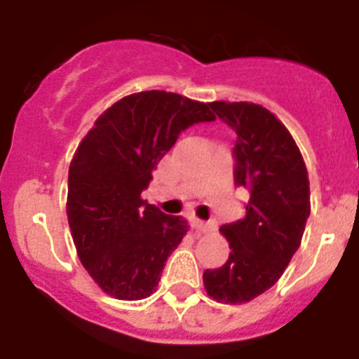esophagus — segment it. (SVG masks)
Masks as SVG:
<instances>
[{"instance_id":"obj_1","label":"esophagus","mask_w":359,"mask_h":359,"mask_svg":"<svg viewBox=\"0 0 359 359\" xmlns=\"http://www.w3.org/2000/svg\"><path fill=\"white\" fill-rule=\"evenodd\" d=\"M190 226L194 228L196 231H199V233H207V231L214 230V226H212V224L205 223V221H201V219H198V217L190 219Z\"/></svg>"}]
</instances>
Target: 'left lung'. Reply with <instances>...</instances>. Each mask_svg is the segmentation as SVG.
Returning <instances> with one entry per match:
<instances>
[{"instance_id": "1", "label": "left lung", "mask_w": 359, "mask_h": 359, "mask_svg": "<svg viewBox=\"0 0 359 359\" xmlns=\"http://www.w3.org/2000/svg\"><path fill=\"white\" fill-rule=\"evenodd\" d=\"M236 129V183L250 190L246 217L223 224L230 257L207 269V294L221 304H246L282 277L302 243L311 212L309 176L300 149L277 116L253 102H210Z\"/></svg>"}]
</instances>
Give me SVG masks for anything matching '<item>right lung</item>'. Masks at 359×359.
<instances>
[{"label":"right lung","mask_w":359,"mask_h":359,"mask_svg":"<svg viewBox=\"0 0 359 359\" xmlns=\"http://www.w3.org/2000/svg\"><path fill=\"white\" fill-rule=\"evenodd\" d=\"M212 120L210 104L140 91L107 107L79 144L68 174V224L82 266L109 297L142 300L156 291L189 223L149 205L142 190L180 133Z\"/></svg>","instance_id":"1"}]
</instances>
